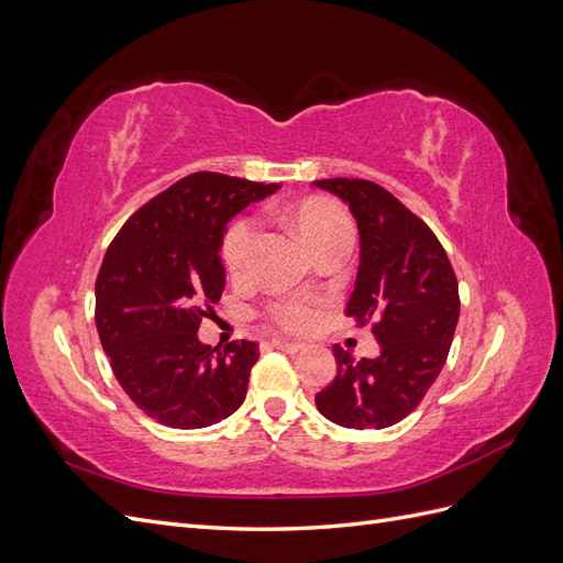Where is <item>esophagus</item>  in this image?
I'll return each instance as SVG.
<instances>
[{"label":"esophagus","instance_id":"34e87169","mask_svg":"<svg viewBox=\"0 0 563 563\" xmlns=\"http://www.w3.org/2000/svg\"><path fill=\"white\" fill-rule=\"evenodd\" d=\"M269 345L277 350H284V352H298L305 347L302 343H296V340H286V338H272Z\"/></svg>","mask_w":563,"mask_h":563}]
</instances>
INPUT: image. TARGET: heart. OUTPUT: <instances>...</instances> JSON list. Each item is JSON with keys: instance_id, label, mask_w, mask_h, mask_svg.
I'll list each match as a JSON object with an SVG mask.
<instances>
[{"instance_id": "heart-1", "label": "heart", "mask_w": 563, "mask_h": 563, "mask_svg": "<svg viewBox=\"0 0 563 563\" xmlns=\"http://www.w3.org/2000/svg\"><path fill=\"white\" fill-rule=\"evenodd\" d=\"M291 218H294V225L300 234V240L308 244V249L312 253L319 246L335 240V236H340V234H352L350 218L340 211L335 203L323 201V199H308V201L298 203ZM253 232H255V225L251 218L234 220L230 230L225 232V240H223V246H220V253H223V263H225L230 275H240V272H244L246 261H249V251L253 244ZM269 317L284 329L302 331L314 321V305L308 300H300V298H286V300L269 305Z\"/></svg>"}]
</instances>
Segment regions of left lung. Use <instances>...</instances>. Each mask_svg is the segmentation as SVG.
<instances>
[{
	"instance_id": "obj_1",
	"label": "left lung",
	"mask_w": 563,
	"mask_h": 563,
	"mask_svg": "<svg viewBox=\"0 0 563 563\" xmlns=\"http://www.w3.org/2000/svg\"><path fill=\"white\" fill-rule=\"evenodd\" d=\"M343 199L360 228V269L345 314L373 319L380 354L354 362L333 347L338 373L314 397L319 413L352 430L397 424L446 364L460 317L457 279L444 246L385 187L360 178L314 180Z\"/></svg>"
}]
</instances>
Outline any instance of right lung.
Wrapping results in <instances>:
<instances>
[{
	"instance_id": "right-lung-1",
	"label": "right lung",
	"mask_w": 563,
	"mask_h": 563,
	"mask_svg": "<svg viewBox=\"0 0 563 563\" xmlns=\"http://www.w3.org/2000/svg\"><path fill=\"white\" fill-rule=\"evenodd\" d=\"M199 172L135 211L112 240L96 279V327L114 378L166 428L199 430L242 406L258 345H203L197 331L223 296L220 246L232 216L277 192Z\"/></svg>"
}]
</instances>
